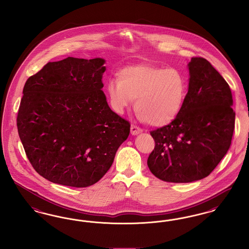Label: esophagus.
<instances>
[{"instance_id": "1", "label": "esophagus", "mask_w": 249, "mask_h": 249, "mask_svg": "<svg viewBox=\"0 0 249 249\" xmlns=\"http://www.w3.org/2000/svg\"><path fill=\"white\" fill-rule=\"evenodd\" d=\"M142 131H143V130L140 128V127H138V126H136V125H134V124L131 125V134H132L133 136H137V135L141 134Z\"/></svg>"}]
</instances>
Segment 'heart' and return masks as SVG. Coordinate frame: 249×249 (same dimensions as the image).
I'll list each match as a JSON object with an SVG mask.
<instances>
[{
	"mask_svg": "<svg viewBox=\"0 0 249 249\" xmlns=\"http://www.w3.org/2000/svg\"><path fill=\"white\" fill-rule=\"evenodd\" d=\"M107 93L117 114H123L135 99L139 119L163 126L176 119L183 107L187 82L177 69L139 64L122 69L117 79H109Z\"/></svg>",
	"mask_w": 249,
	"mask_h": 249,
	"instance_id": "1",
	"label": "heart"
}]
</instances>
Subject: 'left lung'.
<instances>
[{"instance_id": "1", "label": "left lung", "mask_w": 249, "mask_h": 249, "mask_svg": "<svg viewBox=\"0 0 249 249\" xmlns=\"http://www.w3.org/2000/svg\"><path fill=\"white\" fill-rule=\"evenodd\" d=\"M189 87L179 114L168 125L151 132L155 147L148 166L167 182L189 183L207 177L230 149L235 112L231 91L203 57L188 64Z\"/></svg>"}]
</instances>
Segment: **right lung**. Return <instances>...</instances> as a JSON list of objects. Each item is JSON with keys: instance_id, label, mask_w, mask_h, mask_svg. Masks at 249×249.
<instances>
[{"instance_id": "obj_1", "label": "right lung", "mask_w": 249, "mask_h": 249, "mask_svg": "<svg viewBox=\"0 0 249 249\" xmlns=\"http://www.w3.org/2000/svg\"><path fill=\"white\" fill-rule=\"evenodd\" d=\"M105 62L71 56L49 62L23 88L18 135L33 168L53 183H96L129 136V122L110 109L102 91Z\"/></svg>"}]
</instances>
